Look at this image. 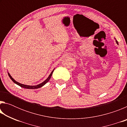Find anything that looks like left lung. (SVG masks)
Listing matches in <instances>:
<instances>
[{"instance_id": "left-lung-1", "label": "left lung", "mask_w": 127, "mask_h": 127, "mask_svg": "<svg viewBox=\"0 0 127 127\" xmlns=\"http://www.w3.org/2000/svg\"><path fill=\"white\" fill-rule=\"evenodd\" d=\"M116 42H117V44H118V41H116Z\"/></svg>"}]
</instances>
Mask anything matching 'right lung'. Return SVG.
<instances>
[{
	"instance_id": "right-lung-1",
	"label": "right lung",
	"mask_w": 127,
	"mask_h": 127,
	"mask_svg": "<svg viewBox=\"0 0 127 127\" xmlns=\"http://www.w3.org/2000/svg\"><path fill=\"white\" fill-rule=\"evenodd\" d=\"M54 71V70H53L52 72H51V73H50V74L49 75V76L48 77V78H47L45 81L43 82L42 83H40V84L38 85H36V86H27V85H23V84H21V83H18V82H17L14 80V79L12 78V77H11V76H10V74L8 73V76H9V77H10V78L12 79V81L14 83H16V84L18 85V86H21V87H23V88H25V89H38V88H40L42 86H43L44 85H45L46 83L48 82L50 80V79L51 78V76H52V74H53V72Z\"/></svg>"
}]
</instances>
